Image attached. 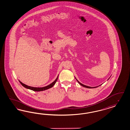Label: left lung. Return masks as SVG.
I'll return each instance as SVG.
<instances>
[{
    "label": "left lung",
    "mask_w": 130,
    "mask_h": 130,
    "mask_svg": "<svg viewBox=\"0 0 130 130\" xmlns=\"http://www.w3.org/2000/svg\"><path fill=\"white\" fill-rule=\"evenodd\" d=\"M76 80H77V79H76ZM77 82H78V83H79L80 85H82V86H83V87H86V88H96V87H97V86H96V87H90V86H86V85H83L82 84H81V83H80V82H79V81H78L77 80Z\"/></svg>",
    "instance_id": "1"
}]
</instances>
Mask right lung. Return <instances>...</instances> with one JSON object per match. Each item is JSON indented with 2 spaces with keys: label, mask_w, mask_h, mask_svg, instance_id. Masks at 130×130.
I'll return each instance as SVG.
<instances>
[{
  "label": "right lung",
  "mask_w": 130,
  "mask_h": 130,
  "mask_svg": "<svg viewBox=\"0 0 130 130\" xmlns=\"http://www.w3.org/2000/svg\"><path fill=\"white\" fill-rule=\"evenodd\" d=\"M58 79V76L57 77V78H56V79L52 83H51V84H50L49 85H47V86H46L43 87H31V86H28V85H26L23 84V83H22L21 82H20V81H20V83H21V84L23 85V87H24L25 88H27V89H29L31 90L34 91H37V92H38V91H44V90L48 89H49V88L52 87L54 86V85L55 84V83H56V82L57 81Z\"/></svg>",
  "instance_id": "add662e5"
}]
</instances>
